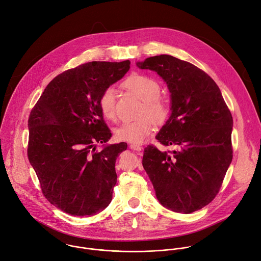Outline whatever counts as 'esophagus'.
<instances>
[{
    "mask_svg": "<svg viewBox=\"0 0 261 261\" xmlns=\"http://www.w3.org/2000/svg\"><path fill=\"white\" fill-rule=\"evenodd\" d=\"M130 148L133 150H136V151H140L142 149V147L137 144H130Z\"/></svg>",
    "mask_w": 261,
    "mask_h": 261,
    "instance_id": "obj_1",
    "label": "esophagus"
}]
</instances>
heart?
I'll list each match as a JSON object with an SVG mask.
<instances>
[{
  "label": "heart",
  "instance_id": "b5f03b06",
  "mask_svg": "<svg viewBox=\"0 0 261 261\" xmlns=\"http://www.w3.org/2000/svg\"><path fill=\"white\" fill-rule=\"evenodd\" d=\"M124 87L143 100L138 116L139 119L127 122L118 127L115 136L120 141L142 143L155 129L156 123H164L169 114L167 102L160 96L161 86L159 82L143 73H133L125 82ZM98 109L109 121H116V92L107 88L98 98Z\"/></svg>",
  "mask_w": 261,
  "mask_h": 261
}]
</instances>
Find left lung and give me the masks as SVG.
<instances>
[{"mask_svg": "<svg viewBox=\"0 0 261 261\" xmlns=\"http://www.w3.org/2000/svg\"><path fill=\"white\" fill-rule=\"evenodd\" d=\"M137 65L158 72L171 93L172 114L155 139L161 151L149 144L142 165L156 199L166 208L190 214L217 196L232 160V117L213 79L196 65L156 55Z\"/></svg>", "mask_w": 261, "mask_h": 261, "instance_id": "obj_1", "label": "left lung"}]
</instances>
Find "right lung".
Wrapping results in <instances>:
<instances>
[{
    "label": "right lung",
    "instance_id": "right-lung-1",
    "mask_svg": "<svg viewBox=\"0 0 261 261\" xmlns=\"http://www.w3.org/2000/svg\"><path fill=\"white\" fill-rule=\"evenodd\" d=\"M130 61H92L67 69L46 87L29 118L28 156L44 197L61 211L90 216L113 199L121 142L96 150L111 136L98 98L122 79Z\"/></svg>",
    "mask_w": 261,
    "mask_h": 261
}]
</instances>
